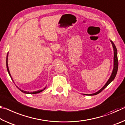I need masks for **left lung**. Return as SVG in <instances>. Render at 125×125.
<instances>
[{
	"mask_svg": "<svg viewBox=\"0 0 125 125\" xmlns=\"http://www.w3.org/2000/svg\"><path fill=\"white\" fill-rule=\"evenodd\" d=\"M111 42V43L113 45V49H114V68H113V72H112L111 75L110 76V77L109 78V80H107V82L106 83V84L104 85V86L101 89L99 90L98 92L93 93V94H83V95H97L99 93H100L101 91L103 90L106 87V86L109 85V84L111 83L112 81H113L114 79H115V78L116 75V74H117V70H118V59H117V49H116V47L115 45V44L114 43V42L111 41V40H110Z\"/></svg>",
	"mask_w": 125,
	"mask_h": 125,
	"instance_id": "8db88e82",
	"label": "left lung"
}]
</instances>
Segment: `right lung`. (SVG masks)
<instances>
[{
	"label": "right lung",
	"instance_id": "right-lung-1",
	"mask_svg": "<svg viewBox=\"0 0 125 125\" xmlns=\"http://www.w3.org/2000/svg\"><path fill=\"white\" fill-rule=\"evenodd\" d=\"M8 54H7V71H8V73H9V75H10V78H11V79H12V81L14 82V80H13V79H12V77H11V74H10V72H9V67H8ZM16 87L18 88L19 89L21 92H22V93H25V94H37V93H40V92H42V91H43L45 89H46V87L43 89H42V90H38V91H35V92H26V91H24L23 90H21V89H20L19 88H18V86H16Z\"/></svg>",
	"mask_w": 125,
	"mask_h": 125
}]
</instances>
